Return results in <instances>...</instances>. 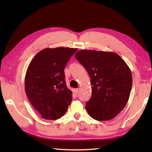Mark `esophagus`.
I'll use <instances>...</instances> for the list:
<instances>
[{"label": "esophagus", "instance_id": "34e87169", "mask_svg": "<svg viewBox=\"0 0 152 152\" xmlns=\"http://www.w3.org/2000/svg\"><path fill=\"white\" fill-rule=\"evenodd\" d=\"M80 88H78V89H75V90H74V93H75V94H78V92L80 91Z\"/></svg>", "mask_w": 152, "mask_h": 152}]
</instances>
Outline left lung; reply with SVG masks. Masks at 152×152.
<instances>
[{
  "instance_id": "left-lung-1",
  "label": "left lung",
  "mask_w": 152,
  "mask_h": 152,
  "mask_svg": "<svg viewBox=\"0 0 152 152\" xmlns=\"http://www.w3.org/2000/svg\"><path fill=\"white\" fill-rule=\"evenodd\" d=\"M91 78L92 94L86 109L91 118L108 121L127 104L133 78L129 67L114 52L83 50L75 54Z\"/></svg>"
}]
</instances>
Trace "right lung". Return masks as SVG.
<instances>
[{
	"instance_id": "add662e5",
	"label": "right lung",
	"mask_w": 152,
	"mask_h": 152,
	"mask_svg": "<svg viewBox=\"0 0 152 152\" xmlns=\"http://www.w3.org/2000/svg\"><path fill=\"white\" fill-rule=\"evenodd\" d=\"M77 48L59 47L39 51L25 75V93L34 108L45 119L56 120L66 112L72 102L64 69Z\"/></svg>"
}]
</instances>
